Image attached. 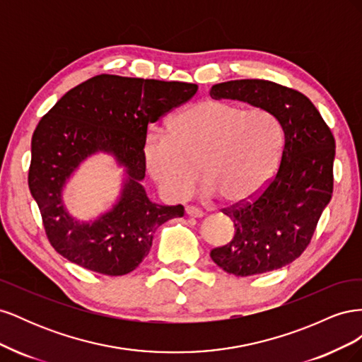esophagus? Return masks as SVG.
Returning <instances> with one entry per match:
<instances>
[{
    "instance_id": "esophagus-1",
    "label": "esophagus",
    "mask_w": 362,
    "mask_h": 362,
    "mask_svg": "<svg viewBox=\"0 0 362 362\" xmlns=\"http://www.w3.org/2000/svg\"><path fill=\"white\" fill-rule=\"evenodd\" d=\"M185 214L190 216V217H204V211L199 210V208L187 205L185 206Z\"/></svg>"
}]
</instances>
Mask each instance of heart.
Masks as SVG:
<instances>
[{
    "instance_id": "b5f03b06",
    "label": "heart",
    "mask_w": 362,
    "mask_h": 362,
    "mask_svg": "<svg viewBox=\"0 0 362 362\" xmlns=\"http://www.w3.org/2000/svg\"><path fill=\"white\" fill-rule=\"evenodd\" d=\"M281 146L279 125L266 110L204 100L175 116L169 134H148L144 161L169 199L187 198L201 169L202 194L238 204L266 187Z\"/></svg>"
}]
</instances>
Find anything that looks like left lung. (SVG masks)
Listing matches in <instances>:
<instances>
[{"instance_id": "8db88e82", "label": "left lung", "mask_w": 362, "mask_h": 362, "mask_svg": "<svg viewBox=\"0 0 362 362\" xmlns=\"http://www.w3.org/2000/svg\"><path fill=\"white\" fill-rule=\"evenodd\" d=\"M214 100H237L262 108L284 133L281 164L254 201L225 210L235 226L211 259L235 276L259 275L290 264L310 245L334 189L335 140L303 93L266 80L214 84Z\"/></svg>"}]
</instances>
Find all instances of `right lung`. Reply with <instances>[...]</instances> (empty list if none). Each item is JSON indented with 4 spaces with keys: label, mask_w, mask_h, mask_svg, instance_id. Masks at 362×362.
<instances>
[{
    "label": "right lung",
    "mask_w": 362,
    "mask_h": 362,
    "mask_svg": "<svg viewBox=\"0 0 362 362\" xmlns=\"http://www.w3.org/2000/svg\"><path fill=\"white\" fill-rule=\"evenodd\" d=\"M196 92L190 83L103 74L64 93L40 119L31 139L28 187L62 257L103 275H127L149 254L157 228L184 216L182 205L149 201L141 185L144 145L148 125ZM100 151L124 168L123 189L110 211L78 221L64 206L62 190L81 163Z\"/></svg>",
    "instance_id": "add662e5"
}]
</instances>
